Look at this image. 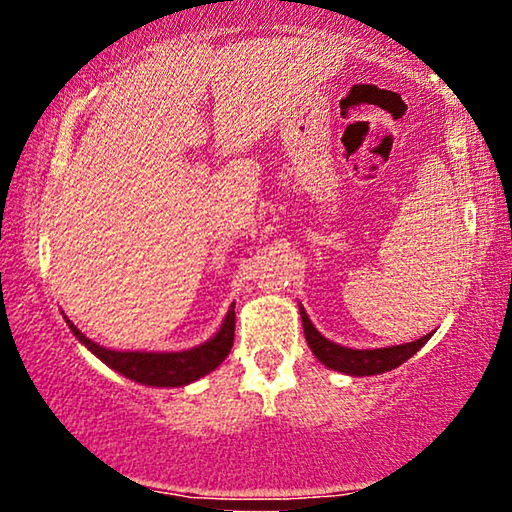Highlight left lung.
<instances>
[{
	"instance_id": "obj_1",
	"label": "left lung",
	"mask_w": 512,
	"mask_h": 512,
	"mask_svg": "<svg viewBox=\"0 0 512 512\" xmlns=\"http://www.w3.org/2000/svg\"><path fill=\"white\" fill-rule=\"evenodd\" d=\"M300 313H302L306 343H309L313 355H316L327 368H334V371L348 373V375H377V373L391 371V368L400 366L403 361L416 355V352H419L430 338V334H426V336L416 338V341H412V343L391 345V348L352 350V348H343V345L327 341V338L311 325L306 311L300 309Z\"/></svg>"
}]
</instances>
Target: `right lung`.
<instances>
[{
	"label": "right lung",
	"instance_id": "obj_1",
	"mask_svg": "<svg viewBox=\"0 0 512 512\" xmlns=\"http://www.w3.org/2000/svg\"><path fill=\"white\" fill-rule=\"evenodd\" d=\"M66 322L70 332L80 338L93 355L105 361L109 368L119 371L121 375L130 377V380L135 382L148 384V387H183V384H190L194 380H199V377L208 375L210 371H215V368L229 357L235 336V304H231L222 329H219L210 341L185 352L107 350L102 348V345L93 343L91 338H86L68 318Z\"/></svg>",
	"mask_w": 512,
	"mask_h": 512
}]
</instances>
